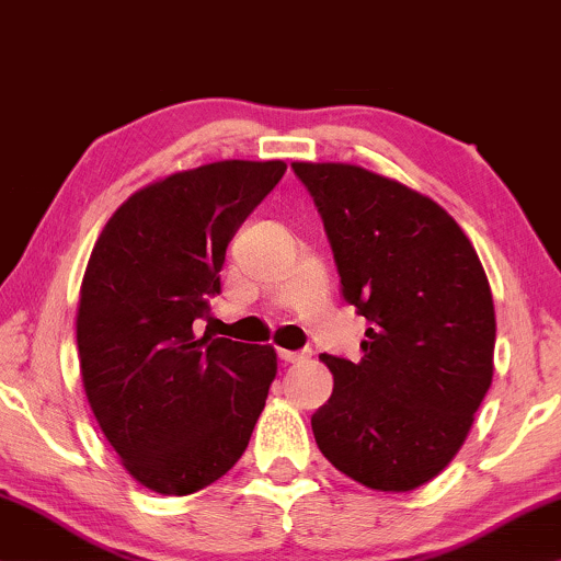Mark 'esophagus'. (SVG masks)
Listing matches in <instances>:
<instances>
[{
    "mask_svg": "<svg viewBox=\"0 0 561 561\" xmlns=\"http://www.w3.org/2000/svg\"><path fill=\"white\" fill-rule=\"evenodd\" d=\"M279 359L285 365L289 363H300V359H305V352H289V350H279Z\"/></svg>",
    "mask_w": 561,
    "mask_h": 561,
    "instance_id": "obj_1",
    "label": "esophagus"
}]
</instances>
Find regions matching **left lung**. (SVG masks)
<instances>
[{"label":"left lung","mask_w":561,"mask_h":561,"mask_svg":"<svg viewBox=\"0 0 561 561\" xmlns=\"http://www.w3.org/2000/svg\"><path fill=\"white\" fill-rule=\"evenodd\" d=\"M323 219L344 300L367 318L363 359L321 354L331 399L313 435L378 492L427 484L492 386L494 302L471 240L420 191L346 162H293Z\"/></svg>","instance_id":"1"}]
</instances>
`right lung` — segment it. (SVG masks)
I'll return each mask as SVG.
<instances>
[{"label": "right lung", "instance_id": "1", "mask_svg": "<svg viewBox=\"0 0 561 561\" xmlns=\"http://www.w3.org/2000/svg\"><path fill=\"white\" fill-rule=\"evenodd\" d=\"M282 160H222L139 188L92 248L77 308L82 386L141 486L183 497L248 448L276 375L268 344L196 336L225 251L279 183Z\"/></svg>", "mask_w": 561, "mask_h": 561}]
</instances>
